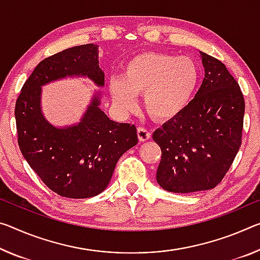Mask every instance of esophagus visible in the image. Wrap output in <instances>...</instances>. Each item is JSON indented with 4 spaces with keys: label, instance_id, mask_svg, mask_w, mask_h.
Instances as JSON below:
<instances>
[{
    "label": "esophagus",
    "instance_id": "esophagus-1",
    "mask_svg": "<svg viewBox=\"0 0 260 260\" xmlns=\"http://www.w3.org/2000/svg\"><path fill=\"white\" fill-rule=\"evenodd\" d=\"M151 137L150 132L148 131L145 127H139L138 128V138L140 141H147V140H149Z\"/></svg>",
    "mask_w": 260,
    "mask_h": 260
}]
</instances>
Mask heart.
Listing matches in <instances>:
<instances>
[{
	"mask_svg": "<svg viewBox=\"0 0 260 260\" xmlns=\"http://www.w3.org/2000/svg\"><path fill=\"white\" fill-rule=\"evenodd\" d=\"M200 68L192 57L168 53H141L123 66L121 80H111L110 92L118 108L129 111L143 93L147 113L169 121L186 109L197 91Z\"/></svg>",
	"mask_w": 260,
	"mask_h": 260,
	"instance_id": "obj_1",
	"label": "heart"
}]
</instances>
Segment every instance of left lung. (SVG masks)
I'll return each mask as SVG.
<instances>
[{"instance_id":"8db88e82","label":"left lung","mask_w":260,"mask_h":260,"mask_svg":"<svg viewBox=\"0 0 260 260\" xmlns=\"http://www.w3.org/2000/svg\"><path fill=\"white\" fill-rule=\"evenodd\" d=\"M200 55L205 78L194 100L152 134L162 150L156 179L169 192L217 186L242 145L245 103L240 85L220 60Z\"/></svg>"}]
</instances>
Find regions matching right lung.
<instances>
[{"label":"right lung","instance_id":"right-lung-1","mask_svg":"<svg viewBox=\"0 0 260 260\" xmlns=\"http://www.w3.org/2000/svg\"><path fill=\"white\" fill-rule=\"evenodd\" d=\"M72 75L104 85L96 45L67 48L39 62L16 101V128L24 158L44 184L61 197L83 199L104 191L118 159L138 143V134L134 125L110 120L98 108V97L78 125L55 128L48 123L40 111V86Z\"/></svg>","mask_w":260,"mask_h":260}]
</instances>
